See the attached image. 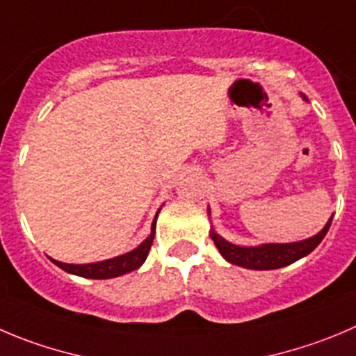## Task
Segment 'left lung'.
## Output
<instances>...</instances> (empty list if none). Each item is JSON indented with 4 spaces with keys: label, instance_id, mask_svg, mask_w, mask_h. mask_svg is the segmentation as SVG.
<instances>
[{
    "label": "left lung",
    "instance_id": "left-lung-1",
    "mask_svg": "<svg viewBox=\"0 0 356 356\" xmlns=\"http://www.w3.org/2000/svg\"><path fill=\"white\" fill-rule=\"evenodd\" d=\"M304 99L307 98L304 96ZM332 218L328 219V223L325 225L320 234L300 242H290V244H261L257 248H242V245L230 244L223 237H219L214 230H211V238L214 241L216 248L219 249L221 257L230 264L244 268H253V270H272V268L286 267V265L307 257L313 249H316V245L323 241L330 228Z\"/></svg>",
    "mask_w": 356,
    "mask_h": 356
}]
</instances>
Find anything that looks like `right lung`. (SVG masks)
<instances>
[{
    "label": "right lung",
    "instance_id": "add662e5",
    "mask_svg": "<svg viewBox=\"0 0 356 356\" xmlns=\"http://www.w3.org/2000/svg\"><path fill=\"white\" fill-rule=\"evenodd\" d=\"M158 218V214H156ZM156 218L152 221L151 227V235L142 242L138 248H135L129 253L121 254V257L111 258V260H103V261H96V264H84V265H73V264H63V261L58 260H51L58 265L59 268L63 270L70 272V274L81 275V277H89V279H111V277H118V275L126 274V272L137 270L142 264L145 261L149 254V249L152 245V238H154L156 234Z\"/></svg>",
    "mask_w": 356,
    "mask_h": 356
}]
</instances>
